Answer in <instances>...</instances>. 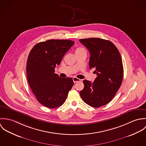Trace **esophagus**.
Segmentation results:
<instances>
[{
	"mask_svg": "<svg viewBox=\"0 0 146 146\" xmlns=\"http://www.w3.org/2000/svg\"><path fill=\"white\" fill-rule=\"evenodd\" d=\"M73 81H74V83H76V82H80L81 80L80 79H78V78H76V77H74V78H73Z\"/></svg>",
	"mask_w": 146,
	"mask_h": 146,
	"instance_id": "1",
	"label": "esophagus"
}]
</instances>
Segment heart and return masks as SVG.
<instances>
[{"instance_id":"1","label":"heart","mask_w":146,"mask_h":146,"mask_svg":"<svg viewBox=\"0 0 146 146\" xmlns=\"http://www.w3.org/2000/svg\"><path fill=\"white\" fill-rule=\"evenodd\" d=\"M85 52V50L83 48H81V47H79V48H77L76 50H75V53H79V52Z\"/></svg>"}]
</instances>
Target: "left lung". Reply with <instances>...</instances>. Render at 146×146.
<instances>
[{"mask_svg": "<svg viewBox=\"0 0 146 146\" xmlns=\"http://www.w3.org/2000/svg\"><path fill=\"white\" fill-rule=\"evenodd\" d=\"M89 50V68L95 70L97 76L93 83L84 80L80 94L84 102L100 107L108 104L121 86L124 69L121 55L110 41L98 38L79 40Z\"/></svg>", "mask_w": 146, "mask_h": 146, "instance_id": "8db88e82", "label": "left lung"}]
</instances>
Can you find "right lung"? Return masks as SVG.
<instances>
[{
  "label": "right lung",
  "instance_id": "add662e5",
  "mask_svg": "<svg viewBox=\"0 0 146 146\" xmlns=\"http://www.w3.org/2000/svg\"><path fill=\"white\" fill-rule=\"evenodd\" d=\"M74 44L70 40L50 39L37 43L29 53L28 83L38 102L48 108L62 105L74 85L71 78H61L54 74L55 67Z\"/></svg>",
  "mask_w": 146,
  "mask_h": 146
}]
</instances>
